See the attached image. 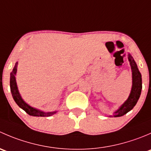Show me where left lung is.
<instances>
[{
  "label": "left lung",
  "instance_id": "8db88e82",
  "mask_svg": "<svg viewBox=\"0 0 151 151\" xmlns=\"http://www.w3.org/2000/svg\"><path fill=\"white\" fill-rule=\"evenodd\" d=\"M128 59L130 63L131 68L132 71V91L129 94V98L127 99L126 101L121 105L119 109H117L113 113L114 117H121L126 115L127 112L132 110L134 108L139 100V96L141 94L142 88V75L138 69L137 66L136 62L134 61V58L130 54L128 55ZM109 117H112V115H109Z\"/></svg>",
  "mask_w": 151,
  "mask_h": 151
}]
</instances>
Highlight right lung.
Listing matches in <instances>:
<instances>
[{"instance_id":"right-lung-1","label":"right lung","mask_w":151,"mask_h":151,"mask_svg":"<svg viewBox=\"0 0 151 151\" xmlns=\"http://www.w3.org/2000/svg\"><path fill=\"white\" fill-rule=\"evenodd\" d=\"M18 62H16L15 66L14 67L13 71L11 72L10 74V88H11V92H12V96H13L14 100L17 104L23 109L24 111L27 112L29 115H32V116H36V117H49L51 115H54L55 113L57 112V111H54V112H45L43 111H41L39 109H36V108L32 107L31 106L27 104L25 101L22 99L20 94H19V91H18L17 85L16 83V75L17 73V68Z\"/></svg>"}]
</instances>
